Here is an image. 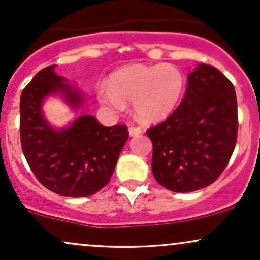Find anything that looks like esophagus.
I'll use <instances>...</instances> for the list:
<instances>
[{
	"mask_svg": "<svg viewBox=\"0 0 260 260\" xmlns=\"http://www.w3.org/2000/svg\"><path fill=\"white\" fill-rule=\"evenodd\" d=\"M128 133H129V137H136V136H139V134L142 133V129H140L139 127H129Z\"/></svg>",
	"mask_w": 260,
	"mask_h": 260,
	"instance_id": "obj_1",
	"label": "esophagus"
}]
</instances>
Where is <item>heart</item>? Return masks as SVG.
Returning a JSON list of instances; mask_svg holds the SVG:
<instances>
[{"instance_id": "obj_1", "label": "heart", "mask_w": 260, "mask_h": 260, "mask_svg": "<svg viewBox=\"0 0 260 260\" xmlns=\"http://www.w3.org/2000/svg\"><path fill=\"white\" fill-rule=\"evenodd\" d=\"M186 85V77L175 64H128L111 74L109 85L99 86L98 99L116 111H123L129 101L140 121L155 123L177 109Z\"/></svg>"}]
</instances>
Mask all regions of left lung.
<instances>
[{"instance_id":"8db88e82","label":"left lung","mask_w":260,"mask_h":260,"mask_svg":"<svg viewBox=\"0 0 260 260\" xmlns=\"http://www.w3.org/2000/svg\"><path fill=\"white\" fill-rule=\"evenodd\" d=\"M180 106L147 131L157 183L177 193L210 186L228 166L237 139L234 85L213 66L199 63L187 77Z\"/></svg>"}]
</instances>
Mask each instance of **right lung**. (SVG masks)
<instances>
[{
  "mask_svg": "<svg viewBox=\"0 0 260 260\" xmlns=\"http://www.w3.org/2000/svg\"><path fill=\"white\" fill-rule=\"evenodd\" d=\"M44 68L20 95V142L31 171L43 186L56 194L86 197L109 183L122 148L128 139L126 126H101L91 115H82L64 127L47 121L44 104L59 96L72 111L86 98L74 83Z\"/></svg>",
  "mask_w": 260,
  "mask_h": 260,
  "instance_id": "1",
  "label": "right lung"
}]
</instances>
